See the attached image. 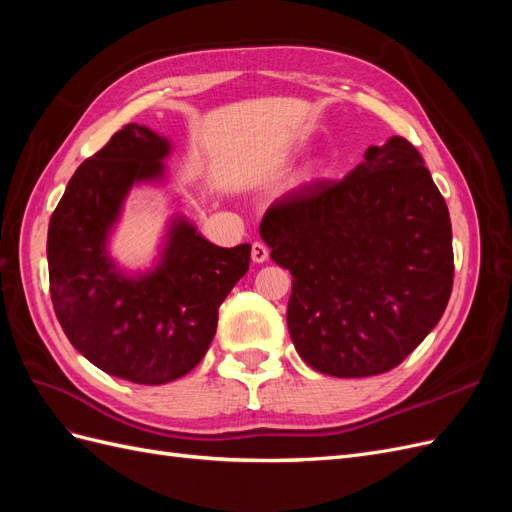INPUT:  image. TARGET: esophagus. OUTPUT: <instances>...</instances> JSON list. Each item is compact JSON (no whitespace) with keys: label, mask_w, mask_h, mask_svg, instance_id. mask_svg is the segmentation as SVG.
<instances>
[{"label":"esophagus","mask_w":512,"mask_h":512,"mask_svg":"<svg viewBox=\"0 0 512 512\" xmlns=\"http://www.w3.org/2000/svg\"><path fill=\"white\" fill-rule=\"evenodd\" d=\"M267 258H269V247H267L265 243L256 241V243L252 245V260H254V262H265Z\"/></svg>","instance_id":"34e87169"}]
</instances>
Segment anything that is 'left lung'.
Returning <instances> with one entry per match:
<instances>
[{
	"label": "left lung",
	"mask_w": 512,
	"mask_h": 512,
	"mask_svg": "<svg viewBox=\"0 0 512 512\" xmlns=\"http://www.w3.org/2000/svg\"><path fill=\"white\" fill-rule=\"evenodd\" d=\"M260 237L294 277L288 331L320 374L365 378L397 367L451 299L448 207L401 136L369 147L342 181H312L277 198Z\"/></svg>",
	"instance_id": "1"
}]
</instances>
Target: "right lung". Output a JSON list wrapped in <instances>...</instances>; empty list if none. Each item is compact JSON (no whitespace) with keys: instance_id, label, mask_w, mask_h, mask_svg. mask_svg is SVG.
I'll return each instance as SVG.
<instances>
[{"instance_id":"add662e5","label":"right lung","mask_w":512,"mask_h":512,"mask_svg":"<svg viewBox=\"0 0 512 512\" xmlns=\"http://www.w3.org/2000/svg\"><path fill=\"white\" fill-rule=\"evenodd\" d=\"M168 153L166 136L123 126L76 168L46 239L51 299L70 344L134 384L177 380L203 361L222 301L250 269V243L218 247L179 215L151 271L128 275L115 265L106 243L126 196L164 179Z\"/></svg>"}]
</instances>
